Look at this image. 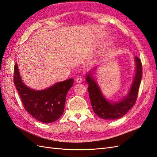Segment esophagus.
Here are the masks:
<instances>
[{"label": "esophagus", "instance_id": "obj_1", "mask_svg": "<svg viewBox=\"0 0 157 157\" xmlns=\"http://www.w3.org/2000/svg\"><path fill=\"white\" fill-rule=\"evenodd\" d=\"M82 81V78H80V77H77V79H76V82H77V83H81Z\"/></svg>", "mask_w": 157, "mask_h": 157}]
</instances>
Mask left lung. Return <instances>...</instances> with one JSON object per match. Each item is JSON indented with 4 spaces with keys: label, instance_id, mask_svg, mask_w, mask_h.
<instances>
[{
    "label": "left lung",
    "instance_id": "left-lung-1",
    "mask_svg": "<svg viewBox=\"0 0 157 157\" xmlns=\"http://www.w3.org/2000/svg\"><path fill=\"white\" fill-rule=\"evenodd\" d=\"M135 73L128 93L117 101H111L102 92L94 75L96 71L94 67L86 73V81L88 84V90L94 112L104 120H116L124 116L134 105L142 77L141 60L134 57Z\"/></svg>",
    "mask_w": 157,
    "mask_h": 157
}]
</instances>
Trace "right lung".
Returning <instances> with one entry per match:
<instances>
[{
	"instance_id": "right-lung-1",
	"label": "right lung",
	"mask_w": 157,
	"mask_h": 157,
	"mask_svg": "<svg viewBox=\"0 0 157 157\" xmlns=\"http://www.w3.org/2000/svg\"><path fill=\"white\" fill-rule=\"evenodd\" d=\"M73 82L69 78L44 90L32 89L23 82L17 63L14 66L13 82L25 109L41 122H55L63 115L67 94Z\"/></svg>"
}]
</instances>
